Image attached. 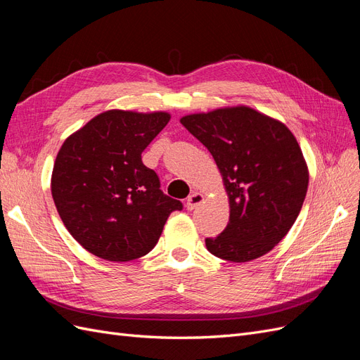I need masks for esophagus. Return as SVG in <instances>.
Masks as SVG:
<instances>
[{"mask_svg": "<svg viewBox=\"0 0 360 360\" xmlns=\"http://www.w3.org/2000/svg\"><path fill=\"white\" fill-rule=\"evenodd\" d=\"M202 201H204V195L200 193V192H193V193L191 195V197L188 198V201H186V209H188V210L197 209V207H198Z\"/></svg>", "mask_w": 360, "mask_h": 360, "instance_id": "34e87169", "label": "esophagus"}]
</instances>
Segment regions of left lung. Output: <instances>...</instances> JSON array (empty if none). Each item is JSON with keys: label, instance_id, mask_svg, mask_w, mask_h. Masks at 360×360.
Returning a JSON list of instances; mask_svg holds the SVG:
<instances>
[{"label": "left lung", "instance_id": "obj_1", "mask_svg": "<svg viewBox=\"0 0 360 360\" xmlns=\"http://www.w3.org/2000/svg\"><path fill=\"white\" fill-rule=\"evenodd\" d=\"M210 151L230 197V222L205 238L210 252L245 263L274 249L296 222L308 191V168L285 124L246 106L183 117Z\"/></svg>", "mask_w": 360, "mask_h": 360}]
</instances>
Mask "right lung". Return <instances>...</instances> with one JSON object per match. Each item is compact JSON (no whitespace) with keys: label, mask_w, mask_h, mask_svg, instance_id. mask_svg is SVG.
I'll return each instance as SVG.
<instances>
[{"label":"right lung","mask_w":360,"mask_h":360,"mask_svg":"<svg viewBox=\"0 0 360 360\" xmlns=\"http://www.w3.org/2000/svg\"><path fill=\"white\" fill-rule=\"evenodd\" d=\"M169 114L106 111L61 146L51 191L61 221L82 248L108 261L144 257L183 204L160 189L141 153Z\"/></svg>","instance_id":"right-lung-1"}]
</instances>
